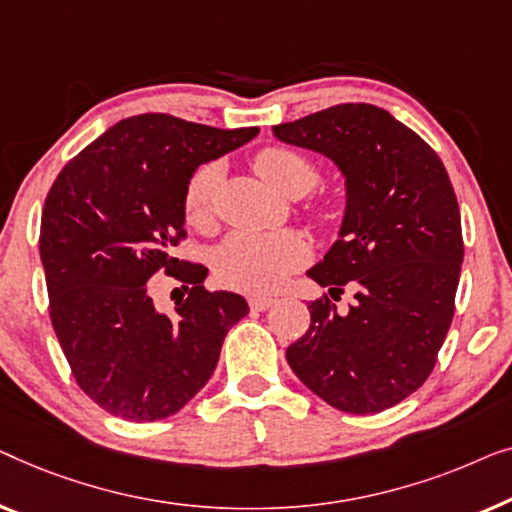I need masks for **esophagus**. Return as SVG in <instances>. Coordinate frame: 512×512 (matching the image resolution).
<instances>
[{
	"label": "esophagus",
	"mask_w": 512,
	"mask_h": 512,
	"mask_svg": "<svg viewBox=\"0 0 512 512\" xmlns=\"http://www.w3.org/2000/svg\"><path fill=\"white\" fill-rule=\"evenodd\" d=\"M248 304L253 311H266V308H271L273 304H276V299L266 297V294H253V297L248 299Z\"/></svg>",
	"instance_id": "obj_1"
}]
</instances>
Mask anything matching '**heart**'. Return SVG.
I'll use <instances>...</instances> for the list:
<instances>
[{"mask_svg":"<svg viewBox=\"0 0 512 512\" xmlns=\"http://www.w3.org/2000/svg\"><path fill=\"white\" fill-rule=\"evenodd\" d=\"M253 169L285 197H304L320 181L313 160L290 146H266L253 157ZM220 169L204 164L194 171L185 187V220L192 227H206L213 215V194ZM315 218L327 220L325 204L313 208ZM308 259V243L297 232L234 234L218 253V276L229 287L243 292H269L297 271Z\"/></svg>","mask_w":512,"mask_h":512,"instance_id":"heart-1","label":"heart"}]
</instances>
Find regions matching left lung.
<instances>
[{"label":"left lung","mask_w":512,"mask_h":512,"mask_svg":"<svg viewBox=\"0 0 512 512\" xmlns=\"http://www.w3.org/2000/svg\"><path fill=\"white\" fill-rule=\"evenodd\" d=\"M280 141L336 162L348 187L338 241L308 276L348 311L311 301V327L287 348L308 390L343 413L397 406L434 371L455 315L462 218L441 157L371 104H338L273 127Z\"/></svg>","instance_id":"obj_1"}]
</instances>
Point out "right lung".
Segmentation results:
<instances>
[{"label":"right lung","instance_id":"add662e5","mask_svg":"<svg viewBox=\"0 0 512 512\" xmlns=\"http://www.w3.org/2000/svg\"><path fill=\"white\" fill-rule=\"evenodd\" d=\"M257 132L132 115L64 164L50 187L39 236L50 322L78 387L106 413L129 422L178 413L248 313L241 294L208 292L206 266L178 259L176 248L194 169ZM157 272L188 290L174 316L152 304Z\"/></svg>","mask_w":512,"mask_h":512}]
</instances>
